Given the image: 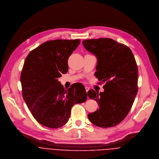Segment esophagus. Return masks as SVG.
I'll list each match as a JSON object with an SVG mask.
<instances>
[{"mask_svg":"<svg viewBox=\"0 0 159 159\" xmlns=\"http://www.w3.org/2000/svg\"><path fill=\"white\" fill-rule=\"evenodd\" d=\"M85 89H86V92H88L89 90V87H85Z\"/></svg>","mask_w":159,"mask_h":159,"instance_id":"esophagus-1","label":"esophagus"}]
</instances>
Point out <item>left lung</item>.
<instances>
[{"label": "left lung", "mask_w": 159, "mask_h": 159, "mask_svg": "<svg viewBox=\"0 0 159 159\" xmlns=\"http://www.w3.org/2000/svg\"><path fill=\"white\" fill-rule=\"evenodd\" d=\"M83 45L97 59L95 76L101 83L106 82L103 92L93 89L88 92V97L99 105L88 118L97 127H114L129 114L138 92L135 57L128 46L111 39L86 40Z\"/></svg>", "instance_id": "left-lung-1"}]
</instances>
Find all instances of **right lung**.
I'll return each mask as SVG.
<instances>
[{"label":"right lung","instance_id":"1","mask_svg":"<svg viewBox=\"0 0 159 159\" xmlns=\"http://www.w3.org/2000/svg\"><path fill=\"white\" fill-rule=\"evenodd\" d=\"M80 40L46 42L31 51L21 74L23 97L40 124L57 129L67 123L72 107L84 102L88 95L80 83L65 89L58 78L68 71V59Z\"/></svg>","mask_w":159,"mask_h":159}]
</instances>
